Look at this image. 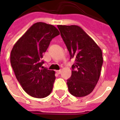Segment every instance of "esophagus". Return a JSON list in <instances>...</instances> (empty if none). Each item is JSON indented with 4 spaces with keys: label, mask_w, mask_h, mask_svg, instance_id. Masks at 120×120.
<instances>
[{
    "label": "esophagus",
    "mask_w": 120,
    "mask_h": 120,
    "mask_svg": "<svg viewBox=\"0 0 120 120\" xmlns=\"http://www.w3.org/2000/svg\"><path fill=\"white\" fill-rule=\"evenodd\" d=\"M61 71H62L60 70H56V73H57V74H61Z\"/></svg>",
    "instance_id": "obj_1"
}]
</instances>
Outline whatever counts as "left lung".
Wrapping results in <instances>:
<instances>
[{"mask_svg": "<svg viewBox=\"0 0 120 120\" xmlns=\"http://www.w3.org/2000/svg\"><path fill=\"white\" fill-rule=\"evenodd\" d=\"M71 58H75L71 75L67 80L68 90L76 97L89 94L100 77L103 63L100 47L77 26H58Z\"/></svg>", "mask_w": 120, "mask_h": 120, "instance_id": "left-lung-1", "label": "left lung"}]
</instances>
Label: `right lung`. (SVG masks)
<instances>
[{
	"label": "right lung",
	"instance_id": "obj_1",
	"mask_svg": "<svg viewBox=\"0 0 120 120\" xmlns=\"http://www.w3.org/2000/svg\"><path fill=\"white\" fill-rule=\"evenodd\" d=\"M60 35L52 25L34 23L15 43L10 54V63L23 89L33 97L41 98L52 92L55 71L44 68L43 53L51 40Z\"/></svg>",
	"mask_w": 120,
	"mask_h": 120
}]
</instances>
